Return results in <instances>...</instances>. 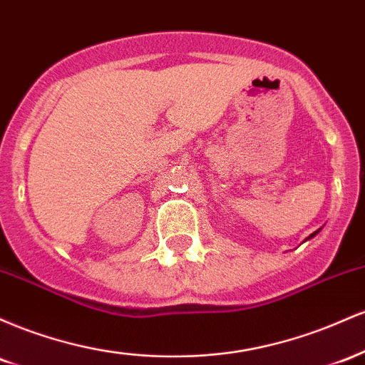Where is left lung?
Instances as JSON below:
<instances>
[{
	"label": "left lung",
	"instance_id": "1",
	"mask_svg": "<svg viewBox=\"0 0 365 365\" xmlns=\"http://www.w3.org/2000/svg\"><path fill=\"white\" fill-rule=\"evenodd\" d=\"M317 233H319V230H317V232H314V233H312V235H311V237H309V238H312V237H316V235H317Z\"/></svg>",
	"mask_w": 365,
	"mask_h": 365
}]
</instances>
